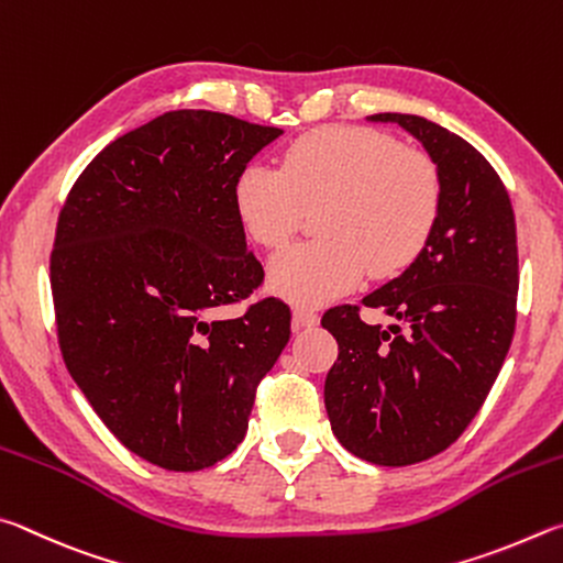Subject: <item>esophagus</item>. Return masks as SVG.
Returning a JSON list of instances; mask_svg holds the SVG:
<instances>
[{"label": "esophagus", "mask_w": 563, "mask_h": 563, "mask_svg": "<svg viewBox=\"0 0 563 563\" xmlns=\"http://www.w3.org/2000/svg\"><path fill=\"white\" fill-rule=\"evenodd\" d=\"M319 323V313L313 309H294V331H301V329H311Z\"/></svg>", "instance_id": "34e87169"}]
</instances>
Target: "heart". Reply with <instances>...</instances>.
Returning <instances> with one entry per match:
<instances>
[{"mask_svg":"<svg viewBox=\"0 0 563 563\" xmlns=\"http://www.w3.org/2000/svg\"><path fill=\"white\" fill-rule=\"evenodd\" d=\"M234 202L246 232L269 252L321 207V240L291 246L269 266L279 297L313 307L351 291L366 272L390 276L416 262L435 230L442 180L426 151L371 128L331 125L284 147L282 167L246 165Z\"/></svg>","mask_w":563,"mask_h":563,"instance_id":"heart-1","label":"heart"}]
</instances>
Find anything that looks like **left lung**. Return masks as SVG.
Instances as JSON below:
<instances>
[{"instance_id":"obj_1","label":"left lung","mask_w":563,"mask_h":563,"mask_svg":"<svg viewBox=\"0 0 563 563\" xmlns=\"http://www.w3.org/2000/svg\"><path fill=\"white\" fill-rule=\"evenodd\" d=\"M371 121L418 137L440 170L442 202L418 260L363 297L396 323L371 327L356 303L323 313L339 343L323 402L343 448L402 467L448 450L495 386L517 323V224L505 183L477 147L420 115Z\"/></svg>"}]
</instances>
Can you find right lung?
I'll use <instances>...</instances> for the list:
<instances>
[{"label":"right lung","instance_id":"add662e5","mask_svg":"<svg viewBox=\"0 0 563 563\" xmlns=\"http://www.w3.org/2000/svg\"><path fill=\"white\" fill-rule=\"evenodd\" d=\"M279 135L227 113H163L106 145L58 212L64 363L106 428L157 467L195 472L230 455L291 336L274 297L217 317L264 282L234 185Z\"/></svg>","mask_w":563,"mask_h":563}]
</instances>
